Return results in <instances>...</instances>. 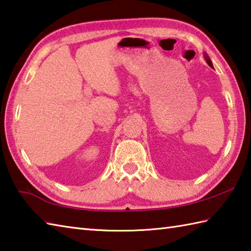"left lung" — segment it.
Here are the masks:
<instances>
[{"instance_id": "8db88e82", "label": "left lung", "mask_w": 251, "mask_h": 251, "mask_svg": "<svg viewBox=\"0 0 251 251\" xmlns=\"http://www.w3.org/2000/svg\"><path fill=\"white\" fill-rule=\"evenodd\" d=\"M207 62H208V64H209V65H210L211 67H213V66H212V63H211V61H210V58H208V57H207Z\"/></svg>"}]
</instances>
